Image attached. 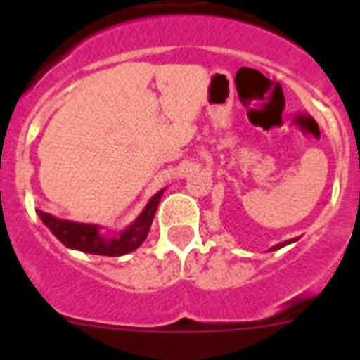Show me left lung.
<instances>
[{
  "mask_svg": "<svg viewBox=\"0 0 360 360\" xmlns=\"http://www.w3.org/2000/svg\"><path fill=\"white\" fill-rule=\"evenodd\" d=\"M297 238H291V240H285V242H282V244H277V245H274V248H271L270 250H277V249H282L284 248V245H289V244H292V242H296Z\"/></svg>",
  "mask_w": 360,
  "mask_h": 360,
  "instance_id": "1",
  "label": "left lung"
}]
</instances>
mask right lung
I'll return each mask as SVG.
<instances>
[{
    "instance_id": "obj_1",
    "label": "right lung",
    "mask_w": 360,
    "mask_h": 360,
    "mask_svg": "<svg viewBox=\"0 0 360 360\" xmlns=\"http://www.w3.org/2000/svg\"><path fill=\"white\" fill-rule=\"evenodd\" d=\"M162 193L163 190H160L157 195H153L143 212L139 214V217L134 223H130L125 230L120 231L116 237H106L104 233H101V228L97 224L59 219V217L43 212V210H38V216L43 221V224L69 249L99 254V256H123V254L136 250L146 240Z\"/></svg>"
}]
</instances>
